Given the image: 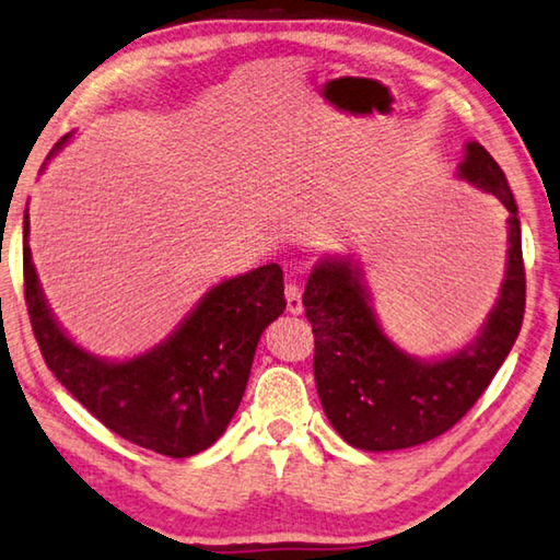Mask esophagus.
I'll return each instance as SVG.
<instances>
[{
    "label": "esophagus",
    "instance_id": "1",
    "mask_svg": "<svg viewBox=\"0 0 560 560\" xmlns=\"http://www.w3.org/2000/svg\"><path fill=\"white\" fill-rule=\"evenodd\" d=\"M287 308H289V313L291 315H301L303 313V301H301V283L295 281V279H291L289 283H287Z\"/></svg>",
    "mask_w": 560,
    "mask_h": 560
}]
</instances>
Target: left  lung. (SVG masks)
Masks as SVG:
<instances>
[{
    "label": "left lung",
    "instance_id": "1",
    "mask_svg": "<svg viewBox=\"0 0 560 560\" xmlns=\"http://www.w3.org/2000/svg\"><path fill=\"white\" fill-rule=\"evenodd\" d=\"M458 177L508 208L510 249L500 299L483 330L462 352L422 361L383 335L361 269L349 259H323L305 283V317L313 325V374L327 420L347 444L396 452L444 434L483 396L522 330L524 279L517 203L505 172L480 142H468Z\"/></svg>",
    "mask_w": 560,
    "mask_h": 560
}]
</instances>
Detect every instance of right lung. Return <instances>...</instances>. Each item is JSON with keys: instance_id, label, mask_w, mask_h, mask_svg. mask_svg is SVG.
I'll list each match as a JSON object with an SVG mask.
<instances>
[{"instance_id": "right-lung-1", "label": "right lung", "mask_w": 560, "mask_h": 560, "mask_svg": "<svg viewBox=\"0 0 560 560\" xmlns=\"http://www.w3.org/2000/svg\"><path fill=\"white\" fill-rule=\"evenodd\" d=\"M68 136L55 142L48 160ZM24 295L48 369L94 418L162 456L203 452L233 420L265 327L287 308L279 265L252 269L208 291L162 345L128 361H106L62 332L31 261L24 218Z\"/></svg>"}]
</instances>
